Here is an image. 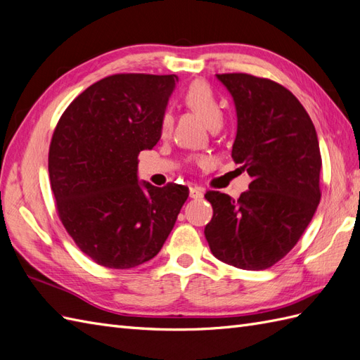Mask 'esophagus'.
Masks as SVG:
<instances>
[{"label":"esophagus","instance_id":"34e87169","mask_svg":"<svg viewBox=\"0 0 360 360\" xmlns=\"http://www.w3.org/2000/svg\"><path fill=\"white\" fill-rule=\"evenodd\" d=\"M189 195H191V198H195V200H198V198H203V195H205V189H203V188H200V186H191V189H189Z\"/></svg>","mask_w":360,"mask_h":360}]
</instances>
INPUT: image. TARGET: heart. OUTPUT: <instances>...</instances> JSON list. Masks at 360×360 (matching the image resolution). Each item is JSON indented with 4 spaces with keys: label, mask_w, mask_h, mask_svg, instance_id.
I'll use <instances>...</instances> for the list:
<instances>
[{
    "label": "heart",
    "mask_w": 360,
    "mask_h": 360,
    "mask_svg": "<svg viewBox=\"0 0 360 360\" xmlns=\"http://www.w3.org/2000/svg\"><path fill=\"white\" fill-rule=\"evenodd\" d=\"M181 101L189 110L197 112L198 116L203 117L206 125L210 129H215L221 125L223 120V107L220 101L215 96L214 90L203 82V81H194L186 86V90L181 93ZM169 128V116L162 117L160 120V131L165 134Z\"/></svg>",
    "instance_id": "1"
}]
</instances>
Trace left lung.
<instances>
[{
  "label": "left lung",
  "instance_id": "8db88e82",
  "mask_svg": "<svg viewBox=\"0 0 360 360\" xmlns=\"http://www.w3.org/2000/svg\"><path fill=\"white\" fill-rule=\"evenodd\" d=\"M233 98L232 159L252 177L238 200L206 192L210 252L244 270H264L300 241L321 200L319 142L309 112L285 86L248 73L217 75Z\"/></svg>",
  "mask_w": 360,
  "mask_h": 360
}]
</instances>
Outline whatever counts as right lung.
<instances>
[{
	"mask_svg": "<svg viewBox=\"0 0 360 360\" xmlns=\"http://www.w3.org/2000/svg\"><path fill=\"white\" fill-rule=\"evenodd\" d=\"M179 77L120 73L90 85L60 116L49 150L58 215L99 266L131 269L160 252L188 200L177 183L137 179L140 151L160 140Z\"/></svg>",
	"mask_w": 360,
	"mask_h": 360,
	"instance_id": "obj_1",
	"label": "right lung"
}]
</instances>
